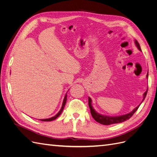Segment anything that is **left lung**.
I'll return each instance as SVG.
<instances>
[{"instance_id":"obj_1","label":"left lung","mask_w":157,"mask_h":157,"mask_svg":"<svg viewBox=\"0 0 157 157\" xmlns=\"http://www.w3.org/2000/svg\"><path fill=\"white\" fill-rule=\"evenodd\" d=\"M135 44L137 46V48H138L140 51H141L140 44L138 43V42H137L136 40H135ZM147 78H148V73L147 74ZM147 90H147L146 92L144 94V98H143V100H142L141 103L144 101V100L146 97ZM141 103L137 107H136L132 112L128 113V114H126V115H121V116H117V117H109V116L101 115V114H99L95 111V109L93 108L92 105V99L90 97H88V105L90 109V113H91V115H92V117L96 122L100 123V124H103V125H110V124H118V123H121L122 122H124L126 120H128L136 113V111L137 110V109L139 108L140 105H141Z\"/></svg>"}]
</instances>
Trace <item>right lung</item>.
Here are the masks:
<instances>
[{"label": "right lung", "instance_id": "right-lung-1", "mask_svg": "<svg viewBox=\"0 0 157 157\" xmlns=\"http://www.w3.org/2000/svg\"><path fill=\"white\" fill-rule=\"evenodd\" d=\"M66 101H67V94L65 95V96L64 98V99H63V103H62V106H61V108L60 109V111L58 113H57L54 117H52L49 118H46V119H40V121H52L56 119V118H58L61 115V113H62L63 109H64V107L65 105Z\"/></svg>", "mask_w": 157, "mask_h": 157}]
</instances>
